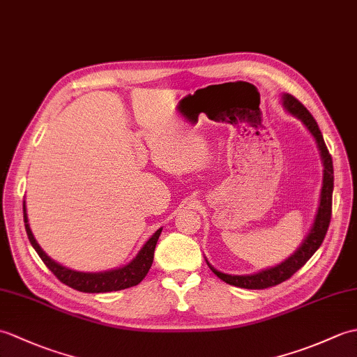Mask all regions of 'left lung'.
Wrapping results in <instances>:
<instances>
[{
    "mask_svg": "<svg viewBox=\"0 0 357 357\" xmlns=\"http://www.w3.org/2000/svg\"><path fill=\"white\" fill-rule=\"evenodd\" d=\"M282 98H284L285 109L290 112L291 115L298 116L302 123L305 124L310 133L314 136L317 147H319V150H321V156H322L324 169H325L324 170V184H322V192H321V204H319V208H317V215L314 219V224L312 227V231L308 233L305 241L302 242V245L298 248V252H294V255H291L282 264L276 265V267L259 271V273H256V275L231 276V275H225V273L215 270L207 262L210 270L213 271L219 279H222L224 282L234 285V287H241V288H250V290H264V288L275 287L280 282H284V280L290 279L301 267H304L310 257L316 253V250L321 247L325 234H327L330 221H331L333 185H335V174H333L331 155H330L327 146H325V141H324V136L319 130V126H317L316 119L312 116V113L307 110L305 105L302 104L299 100H296V98L290 93H285Z\"/></svg>",
    "mask_w": 357,
    "mask_h": 357,
    "instance_id": "8db88e82",
    "label": "left lung"
}]
</instances>
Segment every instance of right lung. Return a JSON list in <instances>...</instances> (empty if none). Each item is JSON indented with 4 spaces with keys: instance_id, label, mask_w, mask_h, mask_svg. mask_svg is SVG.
<instances>
[{
    "instance_id": "1",
    "label": "right lung",
    "mask_w": 357,
    "mask_h": 357,
    "mask_svg": "<svg viewBox=\"0 0 357 357\" xmlns=\"http://www.w3.org/2000/svg\"><path fill=\"white\" fill-rule=\"evenodd\" d=\"M22 213H24V225H26V231H27L30 244H32V247L36 250L38 256L41 257L43 262L45 264V267H47L53 275L61 280L63 284L84 293L118 291V290H126V288L138 285L141 280L146 278L151 264H153L155 247L159 239V234L162 231V229H159L153 236L146 242V245L141 248L138 256H136L130 264H127L126 267L110 270V271H102V273H82V271L69 270L63 267V265L56 264L55 261H52L50 257L43 252L41 247L38 245V242L32 234V230H30L27 213H26V202L22 204Z\"/></svg>"
}]
</instances>
